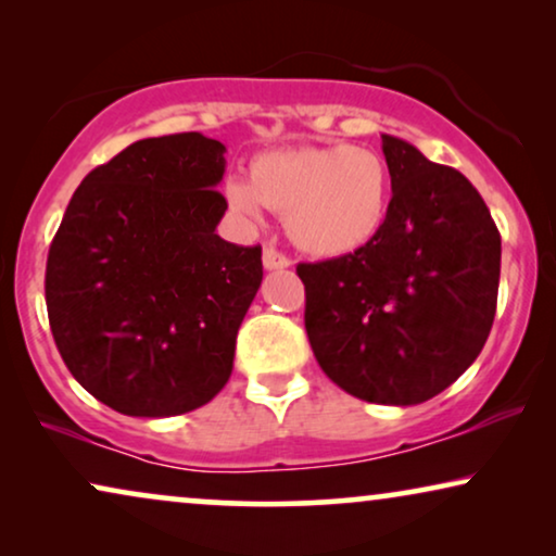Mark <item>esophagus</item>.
Here are the masks:
<instances>
[{"label": "esophagus", "mask_w": 556, "mask_h": 556, "mask_svg": "<svg viewBox=\"0 0 556 556\" xmlns=\"http://www.w3.org/2000/svg\"><path fill=\"white\" fill-rule=\"evenodd\" d=\"M291 261L283 253H278L276 248H265L263 250V268L265 270H286Z\"/></svg>", "instance_id": "esophagus-1"}]
</instances>
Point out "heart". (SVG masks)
Segmentation results:
<instances>
[{"label": "heart", "mask_w": 556, "mask_h": 556, "mask_svg": "<svg viewBox=\"0 0 556 556\" xmlns=\"http://www.w3.org/2000/svg\"><path fill=\"white\" fill-rule=\"evenodd\" d=\"M225 202L250 227L265 207L286 215L293 245L314 257L359 253L382 232L392 204L390 166L377 151L329 143L263 151L250 181H225Z\"/></svg>", "instance_id": "1"}]
</instances>
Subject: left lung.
<instances>
[{
  "mask_svg": "<svg viewBox=\"0 0 556 556\" xmlns=\"http://www.w3.org/2000/svg\"><path fill=\"white\" fill-rule=\"evenodd\" d=\"M392 204L354 255L301 263L306 331L318 367L377 405H420L451 387L489 339L501 235L458 169L382 134Z\"/></svg>",
  "mask_w": 556,
  "mask_h": 556,
  "instance_id": "obj_1",
  "label": "left lung"
}]
</instances>
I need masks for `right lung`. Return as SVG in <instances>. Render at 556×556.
Here are the masks:
<instances>
[{"label":"right lung","mask_w":556,"mask_h":556,"mask_svg":"<svg viewBox=\"0 0 556 556\" xmlns=\"http://www.w3.org/2000/svg\"><path fill=\"white\" fill-rule=\"evenodd\" d=\"M225 151L197 131L131 143L80 181L50 245L58 352L121 415L189 413L232 375L263 261L217 235Z\"/></svg>","instance_id":"1"}]
</instances>
